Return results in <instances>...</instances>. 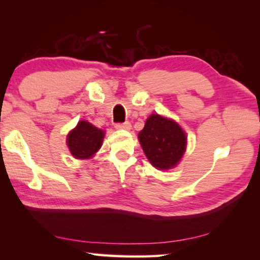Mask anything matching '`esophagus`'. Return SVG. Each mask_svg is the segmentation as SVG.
Masks as SVG:
<instances>
[{
    "instance_id": "obj_1",
    "label": "esophagus",
    "mask_w": 260,
    "mask_h": 260,
    "mask_svg": "<svg viewBox=\"0 0 260 260\" xmlns=\"http://www.w3.org/2000/svg\"><path fill=\"white\" fill-rule=\"evenodd\" d=\"M114 127H116L117 129H126V131H128V129H131V122H128V121H125V122H117L116 125H114Z\"/></svg>"
}]
</instances>
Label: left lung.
I'll list each match as a JSON object with an SVG mask.
<instances>
[{
  "mask_svg": "<svg viewBox=\"0 0 260 260\" xmlns=\"http://www.w3.org/2000/svg\"><path fill=\"white\" fill-rule=\"evenodd\" d=\"M139 140L151 164L160 170L174 167L186 150L187 138L177 122L151 114L140 132Z\"/></svg>",
  "mask_w": 260,
  "mask_h": 260,
  "instance_id": "8db88e82",
  "label": "left lung"
}]
</instances>
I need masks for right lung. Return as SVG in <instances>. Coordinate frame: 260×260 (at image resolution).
<instances>
[{"instance_id":"1","label":"right lung","mask_w":260,"mask_h":260,"mask_svg":"<svg viewBox=\"0 0 260 260\" xmlns=\"http://www.w3.org/2000/svg\"><path fill=\"white\" fill-rule=\"evenodd\" d=\"M104 132L88 121H80L68 135V146L78 159H85L94 155L102 146Z\"/></svg>"}]
</instances>
